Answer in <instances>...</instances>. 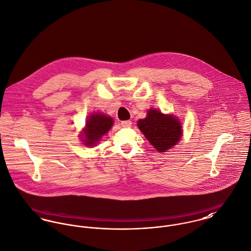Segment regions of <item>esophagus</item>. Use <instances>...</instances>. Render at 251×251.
Instances as JSON below:
<instances>
[{"label":"esophagus","instance_id":"1","mask_svg":"<svg viewBox=\"0 0 251 251\" xmlns=\"http://www.w3.org/2000/svg\"><path fill=\"white\" fill-rule=\"evenodd\" d=\"M121 126L123 127H129L131 126V121L129 120H126V121H122L121 122Z\"/></svg>","mask_w":251,"mask_h":251}]
</instances>
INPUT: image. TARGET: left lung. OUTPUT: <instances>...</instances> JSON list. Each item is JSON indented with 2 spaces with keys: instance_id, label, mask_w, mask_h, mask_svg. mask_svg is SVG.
<instances>
[{
  "instance_id": "8db88e82",
  "label": "left lung",
  "mask_w": 251,
  "mask_h": 251,
  "mask_svg": "<svg viewBox=\"0 0 251 251\" xmlns=\"http://www.w3.org/2000/svg\"><path fill=\"white\" fill-rule=\"evenodd\" d=\"M150 143L159 151L170 150L180 140L182 134L179 121L172 115H164L156 109H151L146 119L137 124Z\"/></svg>"
}]
</instances>
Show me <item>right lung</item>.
<instances>
[{"instance_id": "obj_1", "label": "right lung", "mask_w": 251, "mask_h": 251, "mask_svg": "<svg viewBox=\"0 0 251 251\" xmlns=\"http://www.w3.org/2000/svg\"><path fill=\"white\" fill-rule=\"evenodd\" d=\"M113 125V120L105 115L96 113L90 115L89 119L86 121V127L84 129V145L92 147L95 146L100 138L111 128Z\"/></svg>"}]
</instances>
